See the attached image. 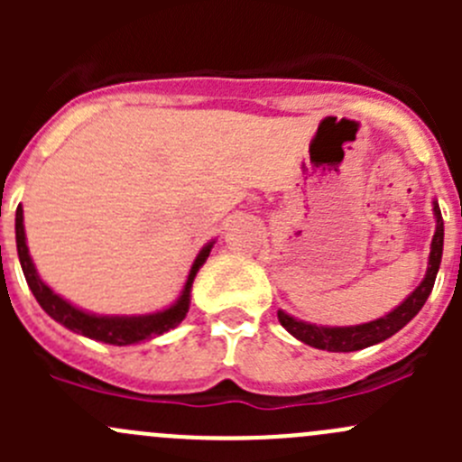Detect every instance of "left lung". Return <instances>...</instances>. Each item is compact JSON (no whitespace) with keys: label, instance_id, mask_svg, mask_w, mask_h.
Instances as JSON below:
<instances>
[{"label":"left lung","instance_id":"left-lung-1","mask_svg":"<svg viewBox=\"0 0 462 462\" xmlns=\"http://www.w3.org/2000/svg\"><path fill=\"white\" fill-rule=\"evenodd\" d=\"M433 217H436V232H433L431 239V253L430 263H427L425 279L418 283L416 291H413L402 304L395 306V309L391 310V313H386L384 318H377L374 321H366V324L357 326H318L309 324V321L295 319L292 315L283 313V310H277L279 324H282L292 337L300 339V342L330 353L360 351V348L374 346V344L389 339L391 335H395L400 328H404L409 321L420 313L427 297L431 295L433 282H436V274L442 259V239H445V226H442V214L440 208H438V201H433Z\"/></svg>","mask_w":462,"mask_h":462}]
</instances>
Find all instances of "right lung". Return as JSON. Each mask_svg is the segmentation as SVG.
I'll return each instance as SVG.
<instances>
[{
	"label": "right lung",
	"instance_id": "1",
	"mask_svg": "<svg viewBox=\"0 0 462 462\" xmlns=\"http://www.w3.org/2000/svg\"><path fill=\"white\" fill-rule=\"evenodd\" d=\"M15 239L17 254H20V263L22 270H24L26 283H29L31 292L35 295L37 304L44 309V313L49 315V318H53L55 321H60L64 328L73 330V333L85 335V337L96 339V342L114 344V346H129V344H138L144 342V339L158 337V335L176 328V326L185 319V315H188L189 310V297H192L189 292H192L194 277H197L199 268L205 263V259L209 257V250H212L214 245V241L203 245L201 253L194 259L192 268H189L183 292H180L179 300L171 306H167V309L147 315H96L73 306L71 301L60 297L58 292H53L44 282H42L40 274H37L35 270V263H32L29 254V245H26L24 209H22V205L15 212Z\"/></svg>",
	"mask_w": 462,
	"mask_h": 462
}]
</instances>
